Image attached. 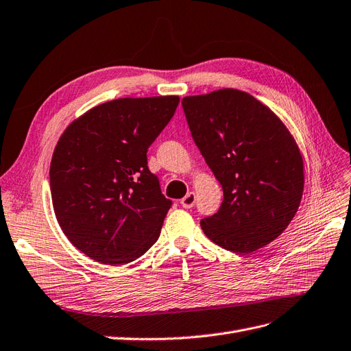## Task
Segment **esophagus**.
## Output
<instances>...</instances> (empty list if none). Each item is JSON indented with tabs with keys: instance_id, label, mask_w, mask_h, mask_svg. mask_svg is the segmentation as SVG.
<instances>
[{
	"instance_id": "1",
	"label": "esophagus",
	"mask_w": 351,
	"mask_h": 351,
	"mask_svg": "<svg viewBox=\"0 0 351 351\" xmlns=\"http://www.w3.org/2000/svg\"><path fill=\"white\" fill-rule=\"evenodd\" d=\"M195 202H196V196H195L193 192H190V193H187V195L182 199V206L186 208V209L193 208V206H195Z\"/></svg>"
}]
</instances>
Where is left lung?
Here are the masks:
<instances>
[{"instance_id":"left-lung-1","label":"left lung","mask_w":351,"mask_h":351,"mask_svg":"<svg viewBox=\"0 0 351 351\" xmlns=\"http://www.w3.org/2000/svg\"><path fill=\"white\" fill-rule=\"evenodd\" d=\"M190 133L222 186L206 237L239 254L277 239L299 209L304 174L293 136L267 105L237 89L182 101Z\"/></svg>"}]
</instances>
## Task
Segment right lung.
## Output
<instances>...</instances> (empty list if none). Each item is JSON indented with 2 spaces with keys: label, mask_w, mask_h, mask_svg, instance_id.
Listing matches in <instances>:
<instances>
[{
  "label": "right lung",
  "mask_w": 351,
  "mask_h": 351,
  "mask_svg": "<svg viewBox=\"0 0 351 351\" xmlns=\"http://www.w3.org/2000/svg\"><path fill=\"white\" fill-rule=\"evenodd\" d=\"M178 97L120 98L74 120L52 155L49 186L58 224L90 259L124 265L161 234L173 202L147 168V147L173 119Z\"/></svg>",
  "instance_id": "right-lung-1"
}]
</instances>
